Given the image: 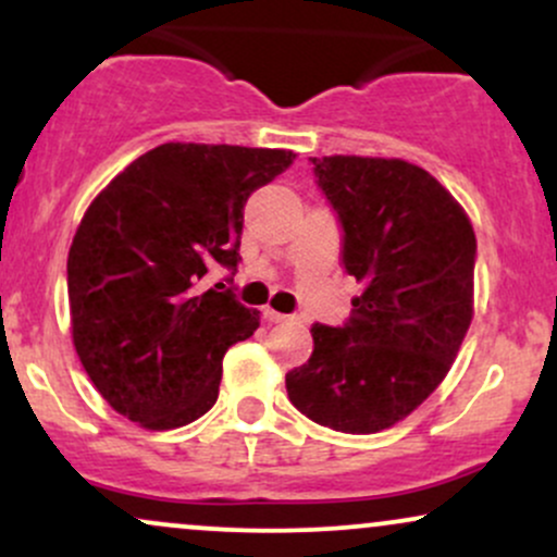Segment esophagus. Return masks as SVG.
I'll list each match as a JSON object with an SVG mask.
<instances>
[{
    "mask_svg": "<svg viewBox=\"0 0 557 557\" xmlns=\"http://www.w3.org/2000/svg\"><path fill=\"white\" fill-rule=\"evenodd\" d=\"M264 319L267 322H274V324H280V322H290V314H280V311H274V309H264Z\"/></svg>",
    "mask_w": 557,
    "mask_h": 557,
    "instance_id": "1",
    "label": "esophagus"
}]
</instances>
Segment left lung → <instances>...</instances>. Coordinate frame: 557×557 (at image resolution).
<instances>
[{
	"label": "left lung",
	"instance_id": "1",
	"mask_svg": "<svg viewBox=\"0 0 557 557\" xmlns=\"http://www.w3.org/2000/svg\"><path fill=\"white\" fill-rule=\"evenodd\" d=\"M361 285L343 327L314 324V350L285 374L287 398L335 432L398 424L437 389L474 314L476 238L426 170L403 159H311Z\"/></svg>",
	"mask_w": 557,
	"mask_h": 557
}]
</instances>
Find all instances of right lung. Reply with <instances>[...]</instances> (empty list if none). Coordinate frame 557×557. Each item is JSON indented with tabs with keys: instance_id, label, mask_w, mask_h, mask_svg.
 Instances as JSON below:
<instances>
[{
	"instance_id": "right-lung-1",
	"label": "right lung",
	"mask_w": 557,
	"mask_h": 557,
	"mask_svg": "<svg viewBox=\"0 0 557 557\" xmlns=\"http://www.w3.org/2000/svg\"><path fill=\"white\" fill-rule=\"evenodd\" d=\"M285 149L162 144L131 162L83 214L67 257L73 343L96 389L146 430H175L220 395L230 345L259 327L233 277L243 207L293 164Z\"/></svg>"
}]
</instances>
